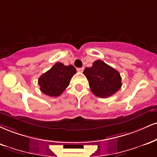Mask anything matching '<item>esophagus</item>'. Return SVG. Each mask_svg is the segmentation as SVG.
Returning a JSON list of instances; mask_svg holds the SVG:
<instances>
[{
    "mask_svg": "<svg viewBox=\"0 0 157 157\" xmlns=\"http://www.w3.org/2000/svg\"><path fill=\"white\" fill-rule=\"evenodd\" d=\"M83 70H84V67L78 68V69H77V71H80V72H82V71H83Z\"/></svg>",
    "mask_w": 157,
    "mask_h": 157,
    "instance_id": "1",
    "label": "esophagus"
}]
</instances>
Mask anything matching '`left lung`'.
Masks as SVG:
<instances>
[{
  "mask_svg": "<svg viewBox=\"0 0 157 157\" xmlns=\"http://www.w3.org/2000/svg\"><path fill=\"white\" fill-rule=\"evenodd\" d=\"M83 74L96 97L107 98L116 94L122 86L119 72L101 60L85 69Z\"/></svg>",
  "mask_w": 157,
  "mask_h": 157,
  "instance_id": "1",
  "label": "left lung"
}]
</instances>
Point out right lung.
Listing matches in <instances>:
<instances>
[{
	"instance_id": "1",
	"label": "right lung",
	"mask_w": 157,
	"mask_h": 157,
	"mask_svg": "<svg viewBox=\"0 0 157 157\" xmlns=\"http://www.w3.org/2000/svg\"><path fill=\"white\" fill-rule=\"evenodd\" d=\"M75 73L76 69L72 65L65 66L58 62L39 78L41 91L50 97H59L69 86Z\"/></svg>"
}]
</instances>
